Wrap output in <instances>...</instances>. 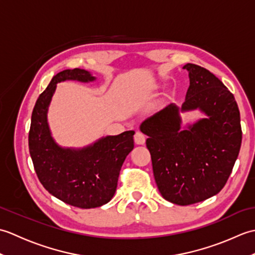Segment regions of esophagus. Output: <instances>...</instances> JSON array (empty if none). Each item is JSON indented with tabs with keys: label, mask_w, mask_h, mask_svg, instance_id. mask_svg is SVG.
I'll use <instances>...</instances> for the list:
<instances>
[{
	"label": "esophagus",
	"mask_w": 255,
	"mask_h": 255,
	"mask_svg": "<svg viewBox=\"0 0 255 255\" xmlns=\"http://www.w3.org/2000/svg\"><path fill=\"white\" fill-rule=\"evenodd\" d=\"M133 139H134V142H136L137 144H144V142H145V136L140 131L136 132Z\"/></svg>",
	"instance_id": "1"
}]
</instances>
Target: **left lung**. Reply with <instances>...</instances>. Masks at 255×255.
<instances>
[{"label": "left lung", "mask_w": 255, "mask_h": 255, "mask_svg": "<svg viewBox=\"0 0 255 255\" xmlns=\"http://www.w3.org/2000/svg\"><path fill=\"white\" fill-rule=\"evenodd\" d=\"M189 86L181 107L169 104L140 125L147 134L153 175L164 199L186 206L218 194L239 154L242 131L235 96L208 70L187 63ZM205 117L181 127L179 114Z\"/></svg>", "instance_id": "left-lung-1"}]
</instances>
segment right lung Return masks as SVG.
Here are the masks:
<instances>
[{
    "instance_id": "add662e5",
    "label": "right lung",
    "mask_w": 255,
    "mask_h": 255,
    "mask_svg": "<svg viewBox=\"0 0 255 255\" xmlns=\"http://www.w3.org/2000/svg\"><path fill=\"white\" fill-rule=\"evenodd\" d=\"M69 80L89 83L96 78L78 68L64 70L52 78L31 114L29 153L38 178L51 195L74 207H100L116 192L122 165L133 149L134 131L102 137L83 148L59 145L48 124V110L57 83Z\"/></svg>"
}]
</instances>
